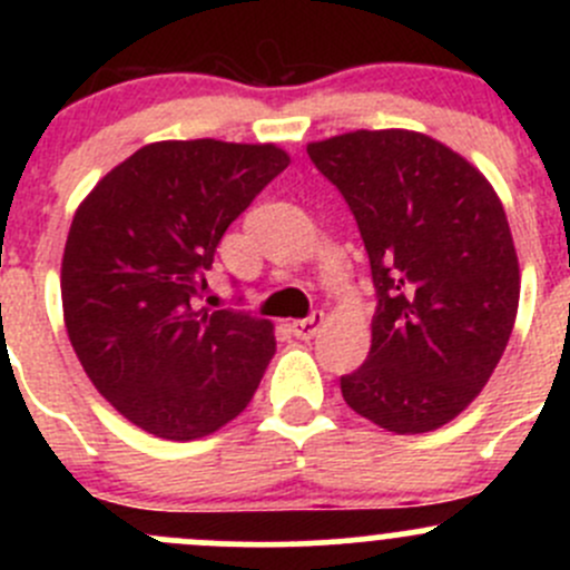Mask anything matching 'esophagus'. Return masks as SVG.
<instances>
[{"mask_svg": "<svg viewBox=\"0 0 570 570\" xmlns=\"http://www.w3.org/2000/svg\"><path fill=\"white\" fill-rule=\"evenodd\" d=\"M322 325H325V314L314 312V314H308L306 320H295L289 327L297 338H314L320 333Z\"/></svg>", "mask_w": 570, "mask_h": 570, "instance_id": "1", "label": "esophagus"}]
</instances>
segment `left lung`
Segmentation results:
<instances>
[{"label":"left lung","instance_id":"8db88e82","mask_svg":"<svg viewBox=\"0 0 570 570\" xmlns=\"http://www.w3.org/2000/svg\"><path fill=\"white\" fill-rule=\"evenodd\" d=\"M306 151L347 200L377 289L344 402L396 435L439 430L482 392L513 333L521 273L502 200L422 131L358 129Z\"/></svg>","mask_w":570,"mask_h":570}]
</instances>
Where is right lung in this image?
I'll use <instances>...</instances> for the list:
<instances>
[{
  "label": "right lung",
  "instance_id": "add662e5",
  "mask_svg": "<svg viewBox=\"0 0 570 570\" xmlns=\"http://www.w3.org/2000/svg\"><path fill=\"white\" fill-rule=\"evenodd\" d=\"M286 165L273 142H151L73 215L60 273L68 338L99 394L157 439L232 422L275 355L273 322L195 297L226 228Z\"/></svg>",
  "mask_w": 570,
  "mask_h": 570
}]
</instances>
